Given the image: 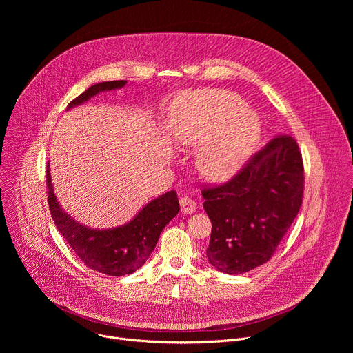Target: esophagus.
Segmentation results:
<instances>
[{"label": "esophagus", "instance_id": "obj_1", "mask_svg": "<svg viewBox=\"0 0 353 353\" xmlns=\"http://www.w3.org/2000/svg\"><path fill=\"white\" fill-rule=\"evenodd\" d=\"M180 208H181L183 214H192L196 208V204H195V201L192 198L183 196L180 199Z\"/></svg>", "mask_w": 353, "mask_h": 353}]
</instances>
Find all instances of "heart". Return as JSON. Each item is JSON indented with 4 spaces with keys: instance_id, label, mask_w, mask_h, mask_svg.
<instances>
[{
    "instance_id": "obj_1",
    "label": "heart",
    "mask_w": 353,
    "mask_h": 353,
    "mask_svg": "<svg viewBox=\"0 0 353 353\" xmlns=\"http://www.w3.org/2000/svg\"><path fill=\"white\" fill-rule=\"evenodd\" d=\"M174 139L199 146L196 169L204 179L223 183L239 173L261 138L257 113L222 89H203L179 96L173 105Z\"/></svg>"
}]
</instances>
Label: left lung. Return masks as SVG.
<instances>
[{"instance_id":"obj_1","label":"left lung","mask_w":353,"mask_h":353,"mask_svg":"<svg viewBox=\"0 0 353 353\" xmlns=\"http://www.w3.org/2000/svg\"><path fill=\"white\" fill-rule=\"evenodd\" d=\"M305 169L296 139L279 135L228 183L205 187L212 222L207 257L218 271L237 275L270 261L301 205Z\"/></svg>"}]
</instances>
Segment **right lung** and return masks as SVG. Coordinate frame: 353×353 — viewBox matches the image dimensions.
I'll return each instance as SVG.
<instances>
[{"label": "right lung", "mask_w": 353, "mask_h": 353, "mask_svg": "<svg viewBox=\"0 0 353 353\" xmlns=\"http://www.w3.org/2000/svg\"><path fill=\"white\" fill-rule=\"evenodd\" d=\"M125 83L127 81H109L92 85L72 100L68 109L85 103L100 92L120 89ZM46 183L50 212L59 232L86 267L110 276L130 275L141 268L154 251L165 226L180 211L177 192L172 190L150 201L135 218L121 226L90 229L77 222L60 207L50 176V163H47Z\"/></svg>", "instance_id": "right-lung-1"}]
</instances>
